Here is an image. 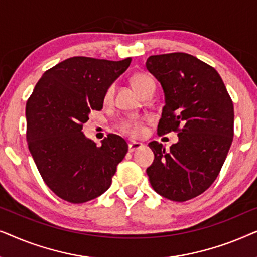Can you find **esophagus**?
<instances>
[{
	"mask_svg": "<svg viewBox=\"0 0 257 257\" xmlns=\"http://www.w3.org/2000/svg\"><path fill=\"white\" fill-rule=\"evenodd\" d=\"M143 146V144H140V143H137V142H131V143H128V152H135V151H137V150H139L140 147Z\"/></svg>",
	"mask_w": 257,
	"mask_h": 257,
	"instance_id": "obj_1",
	"label": "esophagus"
}]
</instances>
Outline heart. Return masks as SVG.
Here are the masks:
<instances>
[{
  "label": "heart",
  "mask_w": 257,
  "mask_h": 257,
  "mask_svg": "<svg viewBox=\"0 0 257 257\" xmlns=\"http://www.w3.org/2000/svg\"><path fill=\"white\" fill-rule=\"evenodd\" d=\"M132 85L135 89L142 93L144 90H146L150 86H156L154 84V79L151 77L149 73L146 72H138L135 73L131 78ZM113 94V86H110L106 90L104 96V100L108 101L112 98ZM118 131L122 133V135L131 137V138H139L144 135L145 127H144V119L143 118H128L124 119L118 124Z\"/></svg>",
  "instance_id": "b5f03b06"
}]
</instances>
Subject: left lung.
Listing matches in <instances>:
<instances>
[{
	"mask_svg": "<svg viewBox=\"0 0 257 257\" xmlns=\"http://www.w3.org/2000/svg\"><path fill=\"white\" fill-rule=\"evenodd\" d=\"M146 68L165 92L158 135L179 137L168 151L149 144L154 161L147 175L158 194L187 201L208 189L223 166L234 137L233 100L216 70L189 54L150 56Z\"/></svg>",
	"mask_w": 257,
	"mask_h": 257,
	"instance_id": "8db88e82",
	"label": "left lung"
}]
</instances>
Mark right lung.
<instances>
[{
	"label": "right lung",
	"instance_id": "obj_1",
	"mask_svg": "<svg viewBox=\"0 0 257 257\" xmlns=\"http://www.w3.org/2000/svg\"><path fill=\"white\" fill-rule=\"evenodd\" d=\"M131 61L68 58L43 73L27 101L29 151L45 184L65 201L103 194L127 153L121 137L107 135L96 146L82 128L91 111L103 108L105 92Z\"/></svg>",
	"mask_w": 257,
	"mask_h": 257
}]
</instances>
